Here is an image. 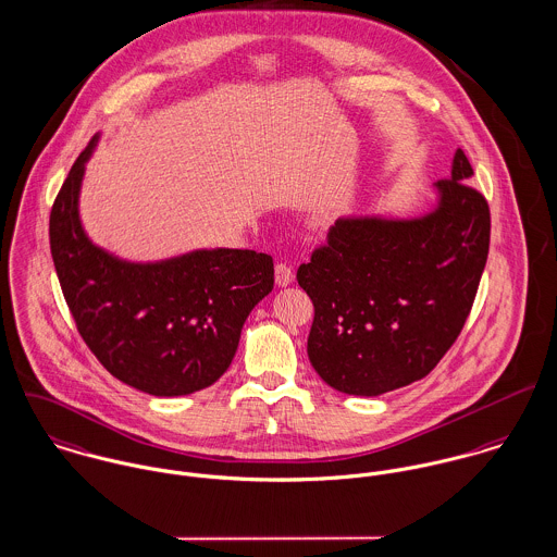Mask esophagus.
I'll return each mask as SVG.
<instances>
[{
    "label": "esophagus",
    "mask_w": 557,
    "mask_h": 557,
    "mask_svg": "<svg viewBox=\"0 0 557 557\" xmlns=\"http://www.w3.org/2000/svg\"><path fill=\"white\" fill-rule=\"evenodd\" d=\"M293 282H295L293 269H290L288 264H284V262H277V264H275V284H277L280 288H286V286H290Z\"/></svg>",
    "instance_id": "1"
}]
</instances>
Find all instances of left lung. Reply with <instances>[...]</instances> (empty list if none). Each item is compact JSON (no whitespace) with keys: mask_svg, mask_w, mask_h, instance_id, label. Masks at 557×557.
<instances>
[{"mask_svg":"<svg viewBox=\"0 0 557 557\" xmlns=\"http://www.w3.org/2000/svg\"><path fill=\"white\" fill-rule=\"evenodd\" d=\"M467 154L409 218L343 215L297 271L313 300L315 373L339 392L380 396L426 377L458 339L490 250V208Z\"/></svg>","mask_w":557,"mask_h":557,"instance_id":"1","label":"left lung"}]
</instances>
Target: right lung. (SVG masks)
Here are the masks:
<instances>
[{
	"instance_id": "add662e5",
	"label": "right lung",
	"mask_w": 557,
	"mask_h": 557,
	"mask_svg": "<svg viewBox=\"0 0 557 557\" xmlns=\"http://www.w3.org/2000/svg\"><path fill=\"white\" fill-rule=\"evenodd\" d=\"M81 152L50 212V252L76 326L97 360L123 384L152 396H184L218 382L237 351L244 322L273 290V258L201 248L133 262L92 244L81 220Z\"/></svg>"
}]
</instances>
